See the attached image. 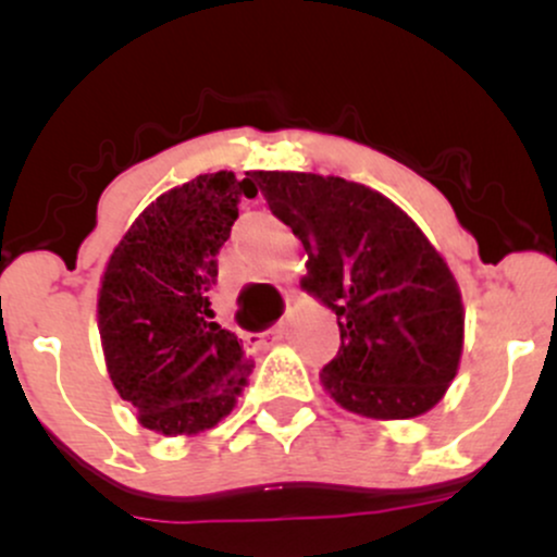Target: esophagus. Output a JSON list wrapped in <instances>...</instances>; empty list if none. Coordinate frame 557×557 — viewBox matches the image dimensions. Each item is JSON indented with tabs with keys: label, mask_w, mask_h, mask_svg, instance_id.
Returning a JSON list of instances; mask_svg holds the SVG:
<instances>
[{
	"label": "esophagus",
	"mask_w": 557,
	"mask_h": 557,
	"mask_svg": "<svg viewBox=\"0 0 557 557\" xmlns=\"http://www.w3.org/2000/svg\"><path fill=\"white\" fill-rule=\"evenodd\" d=\"M287 335V322H280V324H274L272 330H267L264 335H259L261 341H283V337Z\"/></svg>",
	"instance_id": "34e87169"
}]
</instances>
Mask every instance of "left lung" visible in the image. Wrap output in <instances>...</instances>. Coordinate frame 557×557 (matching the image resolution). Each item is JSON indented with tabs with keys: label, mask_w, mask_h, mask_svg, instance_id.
Returning <instances> with one entry per match:
<instances>
[{
	"label": "left lung",
	"mask_w": 557,
	"mask_h": 557,
	"mask_svg": "<svg viewBox=\"0 0 557 557\" xmlns=\"http://www.w3.org/2000/svg\"><path fill=\"white\" fill-rule=\"evenodd\" d=\"M267 207L309 253L311 290L337 314L327 393L354 413L411 419L445 395L463 348L450 270L403 209L367 185L306 172H253Z\"/></svg>",
	"instance_id": "1"
}]
</instances>
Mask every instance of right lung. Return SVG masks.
Listing matches in <instances>:
<instances>
[{
    "instance_id": "right-lung-1",
    "label": "right lung",
    "mask_w": 557,
    "mask_h": 557,
    "mask_svg": "<svg viewBox=\"0 0 557 557\" xmlns=\"http://www.w3.org/2000/svg\"><path fill=\"white\" fill-rule=\"evenodd\" d=\"M251 177L198 175L146 207L114 248L99 290V332L120 398L146 430L196 434L233 411L251 369L243 341L212 322L216 253Z\"/></svg>"
}]
</instances>
